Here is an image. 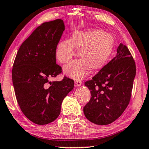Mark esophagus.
I'll return each mask as SVG.
<instances>
[{
  "mask_svg": "<svg viewBox=\"0 0 149 149\" xmlns=\"http://www.w3.org/2000/svg\"><path fill=\"white\" fill-rule=\"evenodd\" d=\"M74 84H75V86L78 87V86H80L81 85V81L79 80H75Z\"/></svg>",
  "mask_w": 149,
  "mask_h": 149,
  "instance_id": "1",
  "label": "esophagus"
}]
</instances>
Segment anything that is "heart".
<instances>
[{
	"label": "heart",
	"mask_w": 149,
	"mask_h": 149,
	"mask_svg": "<svg viewBox=\"0 0 149 149\" xmlns=\"http://www.w3.org/2000/svg\"><path fill=\"white\" fill-rule=\"evenodd\" d=\"M114 40L109 33L96 29L89 31H75L72 39L62 40L55 51L57 59L61 63H69L79 47V56L83 59L72 62L64 67V72L74 79H81L89 68L97 70L104 65L112 54Z\"/></svg>",
	"instance_id": "1"
}]
</instances>
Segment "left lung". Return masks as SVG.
I'll return each mask as SVG.
<instances>
[{
  "label": "left lung",
  "mask_w": 149,
  "mask_h": 149,
  "mask_svg": "<svg viewBox=\"0 0 149 149\" xmlns=\"http://www.w3.org/2000/svg\"><path fill=\"white\" fill-rule=\"evenodd\" d=\"M136 65L127 47L120 43L116 55L91 80L85 82L91 93L84 107L88 120L107 125L121 116L130 102Z\"/></svg>",
  "instance_id": "left-lung-1"
}]
</instances>
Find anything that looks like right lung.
I'll list each match as a JSON object with an SVG mask.
<instances>
[{"instance_id": "obj_1", "label": "right lung", "mask_w": 149, "mask_h": 149, "mask_svg": "<svg viewBox=\"0 0 149 149\" xmlns=\"http://www.w3.org/2000/svg\"><path fill=\"white\" fill-rule=\"evenodd\" d=\"M64 30L61 19L41 24L22 43L13 63L17 102L25 116L39 125L59 116L64 97L74 88V80L67 77L60 81H49L62 72L56 63L55 51Z\"/></svg>"}]
</instances>
